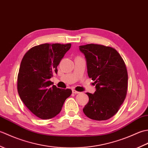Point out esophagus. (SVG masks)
<instances>
[{
  "label": "esophagus",
  "instance_id": "34e87169",
  "mask_svg": "<svg viewBox=\"0 0 148 148\" xmlns=\"http://www.w3.org/2000/svg\"><path fill=\"white\" fill-rule=\"evenodd\" d=\"M72 93H74V94H77V93H79L80 92H77V91H76L75 90H72Z\"/></svg>",
  "mask_w": 148,
  "mask_h": 148
}]
</instances>
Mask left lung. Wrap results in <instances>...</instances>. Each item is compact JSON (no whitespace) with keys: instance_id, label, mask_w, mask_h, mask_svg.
<instances>
[{"instance_id":"8db88e82","label":"left lung","mask_w":148,"mask_h":148,"mask_svg":"<svg viewBox=\"0 0 148 148\" xmlns=\"http://www.w3.org/2000/svg\"><path fill=\"white\" fill-rule=\"evenodd\" d=\"M79 48L86 59L88 75L96 84L95 93H86L89 101L83 112L94 120H107L118 111L126 97V65L118 52L111 47L89 44Z\"/></svg>"}]
</instances>
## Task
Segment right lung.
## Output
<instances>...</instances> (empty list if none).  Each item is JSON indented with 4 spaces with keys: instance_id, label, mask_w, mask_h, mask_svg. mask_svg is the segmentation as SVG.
Segmentation results:
<instances>
[{
    "instance_id": "1",
    "label": "right lung",
    "mask_w": 148,
    "mask_h": 148,
    "mask_svg": "<svg viewBox=\"0 0 148 148\" xmlns=\"http://www.w3.org/2000/svg\"><path fill=\"white\" fill-rule=\"evenodd\" d=\"M71 44H42L24 55L18 75V92L22 102L37 117L48 119L61 111L71 89L53 85L49 79L57 74V66Z\"/></svg>"
}]
</instances>
